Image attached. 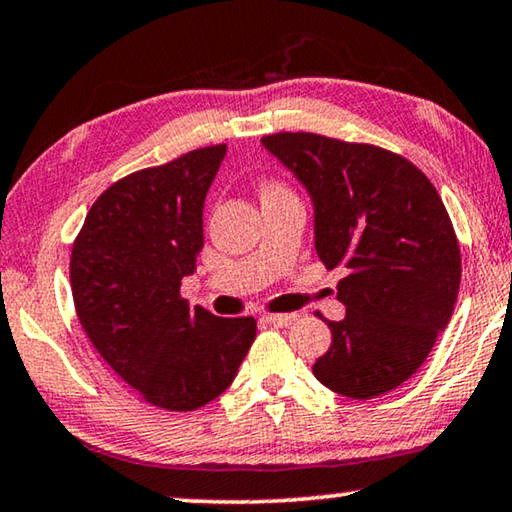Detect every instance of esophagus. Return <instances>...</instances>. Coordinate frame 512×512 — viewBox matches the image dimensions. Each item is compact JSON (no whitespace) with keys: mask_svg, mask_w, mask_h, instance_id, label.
Instances as JSON below:
<instances>
[{"mask_svg":"<svg viewBox=\"0 0 512 512\" xmlns=\"http://www.w3.org/2000/svg\"><path fill=\"white\" fill-rule=\"evenodd\" d=\"M262 322L276 326V329H285V326L296 322V315L294 312H289V315H266V317H262Z\"/></svg>","mask_w":512,"mask_h":512,"instance_id":"esophagus-1","label":"esophagus"}]
</instances>
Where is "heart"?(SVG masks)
Returning a JSON list of instances; mask_svg holds the SVG:
<instances>
[{
    "label": "heart",
    "instance_id": "b5f03b06",
    "mask_svg": "<svg viewBox=\"0 0 512 512\" xmlns=\"http://www.w3.org/2000/svg\"><path fill=\"white\" fill-rule=\"evenodd\" d=\"M273 193H287V190L282 188L280 183H266V186L262 188V195H273Z\"/></svg>",
    "mask_w": 512,
    "mask_h": 512
}]
</instances>
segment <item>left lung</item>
<instances>
[{
	"instance_id": "1",
	"label": "left lung",
	"mask_w": 512,
	"mask_h": 512,
	"mask_svg": "<svg viewBox=\"0 0 512 512\" xmlns=\"http://www.w3.org/2000/svg\"><path fill=\"white\" fill-rule=\"evenodd\" d=\"M262 144L308 190L319 259L347 269L338 282L345 319L326 322L333 342L312 372L354 400L393 391L432 352L460 289V246L437 188L372 144L315 133Z\"/></svg>"
}]
</instances>
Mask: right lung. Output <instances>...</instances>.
<instances>
[{
	"instance_id": "1",
	"label": "right lung",
	"mask_w": 512,
	"mask_h": 512,
	"mask_svg": "<svg viewBox=\"0 0 512 512\" xmlns=\"http://www.w3.org/2000/svg\"><path fill=\"white\" fill-rule=\"evenodd\" d=\"M225 144L128 174L89 209L73 243L75 312L105 363L144 400L200 409L227 391L253 345V317L181 299L204 246V200Z\"/></svg>"
}]
</instances>
